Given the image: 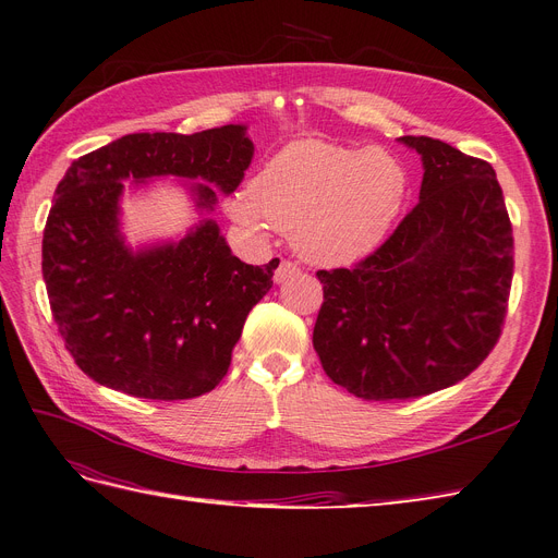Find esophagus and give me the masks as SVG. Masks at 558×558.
Wrapping results in <instances>:
<instances>
[{
	"label": "esophagus",
	"instance_id": "1",
	"mask_svg": "<svg viewBox=\"0 0 558 558\" xmlns=\"http://www.w3.org/2000/svg\"><path fill=\"white\" fill-rule=\"evenodd\" d=\"M301 269H299V266L294 264V262H289V259H282L280 262V266H278V269L274 271V282H284V280H289V278H294L296 274H299Z\"/></svg>",
	"mask_w": 558,
	"mask_h": 558
}]
</instances>
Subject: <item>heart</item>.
<instances>
[{
    "instance_id": "b5f03b06",
    "label": "heart",
    "mask_w": 558,
    "mask_h": 558,
    "mask_svg": "<svg viewBox=\"0 0 558 558\" xmlns=\"http://www.w3.org/2000/svg\"><path fill=\"white\" fill-rule=\"evenodd\" d=\"M408 191L401 161L383 148L353 150L305 138L284 145L251 184L232 191L230 219L253 234L282 230L312 264L369 255L395 223Z\"/></svg>"
}]
</instances>
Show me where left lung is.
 I'll use <instances>...</instances> for the list:
<instances>
[{"instance_id":"obj_1","label":"left lung","mask_w":558,"mask_h":558,"mask_svg":"<svg viewBox=\"0 0 558 558\" xmlns=\"http://www.w3.org/2000/svg\"><path fill=\"white\" fill-rule=\"evenodd\" d=\"M420 203L351 269L317 271L312 344L328 378L360 399H417L470 376L501 335L513 228L495 168L428 136Z\"/></svg>"}]
</instances>
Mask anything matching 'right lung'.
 I'll return each instance as SVG.
<instances>
[{
	"instance_id": "obj_1",
	"label": "right lung",
	"mask_w": 558,
	"mask_h": 558,
	"mask_svg": "<svg viewBox=\"0 0 558 558\" xmlns=\"http://www.w3.org/2000/svg\"><path fill=\"white\" fill-rule=\"evenodd\" d=\"M253 153L244 125H223L128 134L72 161L43 232V280L65 349L88 378L157 401L201 397L223 380L280 259L241 262L211 219L180 241L132 251L120 234V196L128 180L175 175L201 180L191 193L211 211L214 189L232 193Z\"/></svg>"
}]
</instances>
